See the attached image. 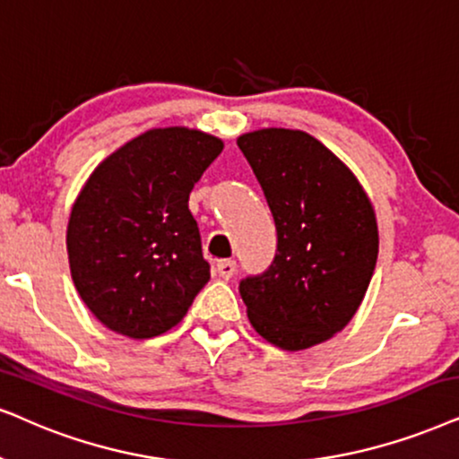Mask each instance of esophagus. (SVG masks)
<instances>
[{
  "instance_id": "esophagus-1",
  "label": "esophagus",
  "mask_w": 459,
  "mask_h": 459,
  "mask_svg": "<svg viewBox=\"0 0 459 459\" xmlns=\"http://www.w3.org/2000/svg\"><path fill=\"white\" fill-rule=\"evenodd\" d=\"M216 271L222 280H230L237 271V263L235 260H220V263L216 264Z\"/></svg>"
}]
</instances>
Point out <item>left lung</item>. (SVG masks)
<instances>
[{
	"instance_id": "left-lung-1",
	"label": "left lung",
	"mask_w": 459,
	"mask_h": 459,
	"mask_svg": "<svg viewBox=\"0 0 459 459\" xmlns=\"http://www.w3.org/2000/svg\"><path fill=\"white\" fill-rule=\"evenodd\" d=\"M277 229L269 269L239 281L254 330L299 351L356 316L373 277L379 233L356 176L305 131L260 129L237 139Z\"/></svg>"
}]
</instances>
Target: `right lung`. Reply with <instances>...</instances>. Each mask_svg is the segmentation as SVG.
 Wrapping results in <instances>:
<instances>
[{"mask_svg": "<svg viewBox=\"0 0 459 459\" xmlns=\"http://www.w3.org/2000/svg\"><path fill=\"white\" fill-rule=\"evenodd\" d=\"M224 143L186 126L150 129L91 173L72 207V280L92 316L131 339L182 322L210 281L190 190Z\"/></svg>", "mask_w": 459, "mask_h": 459, "instance_id": "obj_1", "label": "right lung"}]
</instances>
